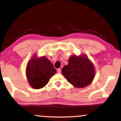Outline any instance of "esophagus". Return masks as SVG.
<instances>
[{
    "label": "esophagus",
    "mask_w": 121,
    "mask_h": 121,
    "mask_svg": "<svg viewBox=\"0 0 121 121\" xmlns=\"http://www.w3.org/2000/svg\"><path fill=\"white\" fill-rule=\"evenodd\" d=\"M57 72L58 73H61V69L60 68H58L57 69Z\"/></svg>",
    "instance_id": "34e87169"
}]
</instances>
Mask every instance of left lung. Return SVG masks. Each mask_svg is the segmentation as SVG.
Returning <instances> with one entry per match:
<instances>
[{
	"label": "left lung",
	"instance_id": "1",
	"mask_svg": "<svg viewBox=\"0 0 121 121\" xmlns=\"http://www.w3.org/2000/svg\"><path fill=\"white\" fill-rule=\"evenodd\" d=\"M62 72L68 82L77 88L89 85L95 77V68L85 54L71 56Z\"/></svg>",
	"mask_w": 121,
	"mask_h": 121
}]
</instances>
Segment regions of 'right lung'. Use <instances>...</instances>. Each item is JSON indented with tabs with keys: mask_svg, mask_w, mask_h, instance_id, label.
Returning <instances> with one entry per match:
<instances>
[{
	"mask_svg": "<svg viewBox=\"0 0 121 121\" xmlns=\"http://www.w3.org/2000/svg\"><path fill=\"white\" fill-rule=\"evenodd\" d=\"M26 77L31 86L35 89L43 87L56 73L53 65L46 57L34 56L26 66Z\"/></svg>",
	"mask_w": 121,
	"mask_h": 121,
	"instance_id": "1",
	"label": "right lung"
}]
</instances>
